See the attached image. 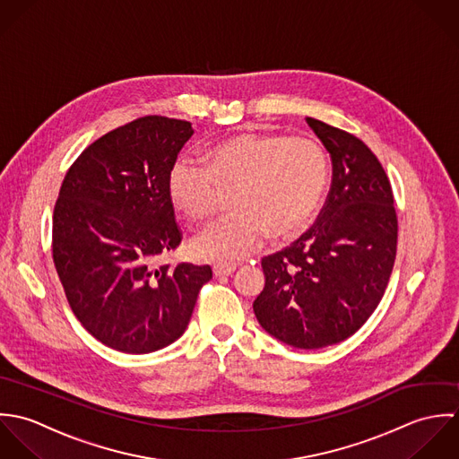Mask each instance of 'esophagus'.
I'll use <instances>...</instances> for the list:
<instances>
[{"label": "esophagus", "mask_w": 459, "mask_h": 459, "mask_svg": "<svg viewBox=\"0 0 459 459\" xmlns=\"http://www.w3.org/2000/svg\"><path fill=\"white\" fill-rule=\"evenodd\" d=\"M236 272V266L234 264H216L212 268V273L214 276H229L232 275Z\"/></svg>", "instance_id": "1"}]
</instances>
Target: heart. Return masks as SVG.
<instances>
[{
	"label": "heart",
	"mask_w": 459,
	"mask_h": 459,
	"mask_svg": "<svg viewBox=\"0 0 459 459\" xmlns=\"http://www.w3.org/2000/svg\"><path fill=\"white\" fill-rule=\"evenodd\" d=\"M330 178L323 147L303 136L245 133L205 154V167L178 161L169 195L189 221L207 220L220 189L232 191L234 212L193 241L198 259L232 264L252 255L270 234L285 239L303 230L316 214Z\"/></svg>",
	"instance_id": "1"
}]
</instances>
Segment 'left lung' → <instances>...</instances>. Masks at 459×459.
Here are the masks:
<instances>
[{
    "label": "left lung",
    "mask_w": 459,
    "mask_h": 459,
    "mask_svg": "<svg viewBox=\"0 0 459 459\" xmlns=\"http://www.w3.org/2000/svg\"><path fill=\"white\" fill-rule=\"evenodd\" d=\"M332 158V187L317 221L263 259L254 301L259 325L283 344L319 350L346 341L383 298L397 250L388 178L362 140L307 117Z\"/></svg>",
    "instance_id": "8db88e82"
}]
</instances>
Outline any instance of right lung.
Returning a JSON list of instances; mask_svg holds the SVG:
<instances>
[{"mask_svg": "<svg viewBox=\"0 0 459 459\" xmlns=\"http://www.w3.org/2000/svg\"><path fill=\"white\" fill-rule=\"evenodd\" d=\"M193 127L149 115L117 127L69 169L53 212V261L67 301L104 346L133 355L178 341L209 266H154L181 230L170 170Z\"/></svg>", "mask_w": 459, "mask_h": 459, "instance_id": "1", "label": "right lung"}]
</instances>
